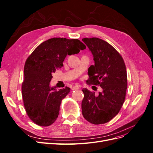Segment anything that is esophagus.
Instances as JSON below:
<instances>
[{"mask_svg": "<svg viewBox=\"0 0 153 153\" xmlns=\"http://www.w3.org/2000/svg\"><path fill=\"white\" fill-rule=\"evenodd\" d=\"M78 89H79V86H78V85H74L72 87V90L73 91H74V90H78Z\"/></svg>", "mask_w": 153, "mask_h": 153, "instance_id": "esophagus-1", "label": "esophagus"}]
</instances>
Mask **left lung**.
I'll list each match as a JSON object with an SVG mask.
<instances>
[{
	"label": "left lung",
	"instance_id": "left-lung-1",
	"mask_svg": "<svg viewBox=\"0 0 153 153\" xmlns=\"http://www.w3.org/2000/svg\"><path fill=\"white\" fill-rule=\"evenodd\" d=\"M82 41L94 61V65L88 69L87 84L102 88L98 96L86 88L82 89V115L92 124L106 123L119 113L124 101L127 89L126 66L121 55L106 41L98 38Z\"/></svg>",
	"mask_w": 153,
	"mask_h": 153
}]
</instances>
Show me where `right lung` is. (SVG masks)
I'll list each match as a JSON object with an SVG mask.
<instances>
[{
  "mask_svg": "<svg viewBox=\"0 0 153 153\" xmlns=\"http://www.w3.org/2000/svg\"><path fill=\"white\" fill-rule=\"evenodd\" d=\"M86 48L77 39L53 38L41 43L27 58L22 83L23 101L26 112L35 124L48 126L58 117L60 105L70 88L57 91L50 86L52 73L63 66L68 55Z\"/></svg>",
  "mask_w": 153,
  "mask_h": 153,
  "instance_id": "add662e5",
  "label": "right lung"
}]
</instances>
